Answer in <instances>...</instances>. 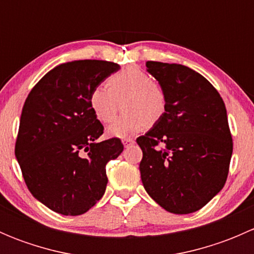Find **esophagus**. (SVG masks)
<instances>
[{
    "mask_svg": "<svg viewBox=\"0 0 254 254\" xmlns=\"http://www.w3.org/2000/svg\"><path fill=\"white\" fill-rule=\"evenodd\" d=\"M134 142H135V140L132 139V137H125V139H123V143H124L125 147H127V146L132 145Z\"/></svg>",
    "mask_w": 254,
    "mask_h": 254,
    "instance_id": "esophagus-1",
    "label": "esophagus"
}]
</instances>
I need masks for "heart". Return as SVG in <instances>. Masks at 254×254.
<instances>
[{
  "label": "heart",
  "mask_w": 254,
  "mask_h": 254,
  "mask_svg": "<svg viewBox=\"0 0 254 254\" xmlns=\"http://www.w3.org/2000/svg\"><path fill=\"white\" fill-rule=\"evenodd\" d=\"M106 85L99 84L92 89L88 103L99 122L109 123L122 102L124 112L107 127L111 136L125 137L146 127H153L167 113L168 96L163 84L136 66L113 73Z\"/></svg>",
  "instance_id": "b5f03b06"
}]
</instances>
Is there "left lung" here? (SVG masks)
<instances>
[{
  "label": "left lung",
  "instance_id": "obj_1",
  "mask_svg": "<svg viewBox=\"0 0 254 254\" xmlns=\"http://www.w3.org/2000/svg\"><path fill=\"white\" fill-rule=\"evenodd\" d=\"M146 67L166 88L168 108L136 139L142 184L167 211L190 214L226 183L234 148L226 107L216 88L187 66L146 61Z\"/></svg>",
  "mask_w": 254,
  "mask_h": 254
}]
</instances>
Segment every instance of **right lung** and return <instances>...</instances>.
<instances>
[{
	"instance_id": "add662e5",
	"label": "right lung",
	"mask_w": 254,
	"mask_h": 254,
	"mask_svg": "<svg viewBox=\"0 0 254 254\" xmlns=\"http://www.w3.org/2000/svg\"><path fill=\"white\" fill-rule=\"evenodd\" d=\"M120 66L78 60L49 71L28 94L14 153L35 199L58 214H84L106 191V166L124 150L118 137L97 142L103 125L88 97Z\"/></svg>"
}]
</instances>
